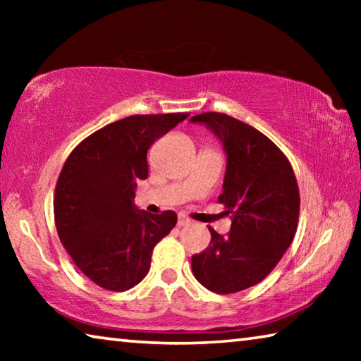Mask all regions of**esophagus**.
Listing matches in <instances>:
<instances>
[{"label": "esophagus", "mask_w": 361, "mask_h": 361, "mask_svg": "<svg viewBox=\"0 0 361 361\" xmlns=\"http://www.w3.org/2000/svg\"><path fill=\"white\" fill-rule=\"evenodd\" d=\"M189 224H191V219H188L183 215L178 216V221H176V226H178V228H183V226H189Z\"/></svg>", "instance_id": "1"}]
</instances>
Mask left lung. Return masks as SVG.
<instances>
[{"label":"left lung","mask_w":361,"mask_h":361,"mask_svg":"<svg viewBox=\"0 0 361 361\" xmlns=\"http://www.w3.org/2000/svg\"><path fill=\"white\" fill-rule=\"evenodd\" d=\"M191 122H202L223 142L228 166L218 202L232 213L226 235L209 228L212 240L192 256V272L207 290L231 295L264 280L295 239L298 181L279 146L255 127L215 111Z\"/></svg>","instance_id":"1"}]
</instances>
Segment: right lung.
I'll return each mask as SVG.
<instances>
[{
	"label": "right lung",
	"instance_id": "obj_1",
	"mask_svg": "<svg viewBox=\"0 0 361 361\" xmlns=\"http://www.w3.org/2000/svg\"><path fill=\"white\" fill-rule=\"evenodd\" d=\"M189 113L135 114L82 140L63 164L54 195L60 242L79 271L109 291L142 282L151 255L176 224L172 210L151 215L133 205L148 178L149 146Z\"/></svg>",
	"mask_w": 361,
	"mask_h": 361
}]
</instances>
